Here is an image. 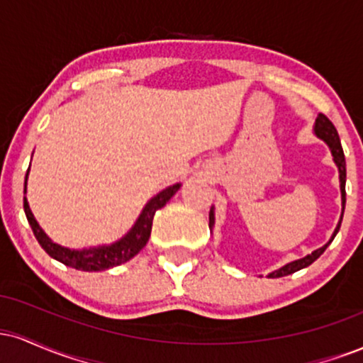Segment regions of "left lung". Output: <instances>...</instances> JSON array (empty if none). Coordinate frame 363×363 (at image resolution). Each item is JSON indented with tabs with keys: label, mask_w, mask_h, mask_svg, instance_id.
Here are the masks:
<instances>
[{
	"label": "left lung",
	"mask_w": 363,
	"mask_h": 363,
	"mask_svg": "<svg viewBox=\"0 0 363 363\" xmlns=\"http://www.w3.org/2000/svg\"><path fill=\"white\" fill-rule=\"evenodd\" d=\"M314 135L328 145L329 150H331L333 162H335L336 167H338L340 191H341V216H340V222H338V225H336V228H335V232H333L331 239H329L328 242L323 245V247L315 249V251H312L311 254H307V256L301 257V259L286 262L285 266H281V268L274 269V272L269 273L268 278L286 277V274H291V273L298 272V269L307 268V266L312 264V262L318 259L320 254L326 251V247L333 242V239H335L336 234H338V230L341 227V220H343V213H345V203H347V199H345V196H347V193H345V184H347V162H345V153H343V148H341V141H340L338 131H336V128L333 126V123L326 118V116L319 114L318 118H315V123H314ZM213 227H215V206H211V210H210V230H213Z\"/></svg>",
	"instance_id": "obj_1"
}]
</instances>
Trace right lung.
I'll return each instance as SVG.
<instances>
[{
	"mask_svg": "<svg viewBox=\"0 0 363 363\" xmlns=\"http://www.w3.org/2000/svg\"><path fill=\"white\" fill-rule=\"evenodd\" d=\"M30 170V167H28ZM28 170L27 176H25V186H23V194L27 193V179H28ZM181 182L172 184L165 189H162L160 193L153 196L152 199L143 206L138 218H136L135 225L128 230V234H124L119 240L112 244H102V245H94V247H83V249H69L65 245L52 242L49 239L48 234L43 230L39 222L35 220L34 213H32L30 206H28L27 198L23 196V210L27 215L28 223H30L32 230H34L35 239L39 240V244L43 245V249L49 256L54 257L56 261L62 262V264L69 266V268L80 269V272H104V269L114 268V266L123 264L135 257L141 249L145 247L152 234V222L155 211L160 210L167 205V201L172 198L174 194L181 189Z\"/></svg>",
	"mask_w": 363,
	"mask_h": 363,
	"instance_id": "right-lung-1",
	"label": "right lung"
}]
</instances>
